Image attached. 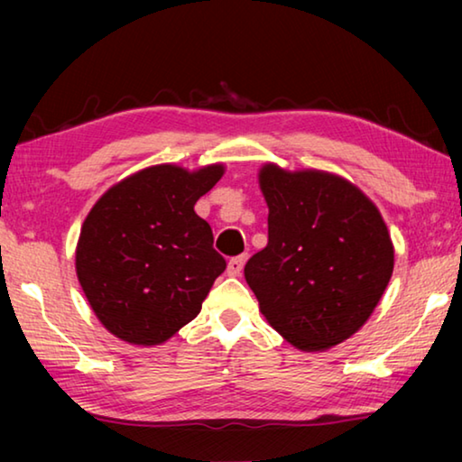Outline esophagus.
Returning a JSON list of instances; mask_svg holds the SVG:
<instances>
[{
    "instance_id": "esophagus-1",
    "label": "esophagus",
    "mask_w": 462,
    "mask_h": 462,
    "mask_svg": "<svg viewBox=\"0 0 462 462\" xmlns=\"http://www.w3.org/2000/svg\"><path fill=\"white\" fill-rule=\"evenodd\" d=\"M248 256L246 254H238V256H232L228 261V275L230 277H238L242 273V267H245Z\"/></svg>"
}]
</instances>
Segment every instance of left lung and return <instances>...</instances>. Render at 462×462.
Instances as JSON below:
<instances>
[{"label":"left lung","instance_id":"8db88e82","mask_svg":"<svg viewBox=\"0 0 462 462\" xmlns=\"http://www.w3.org/2000/svg\"><path fill=\"white\" fill-rule=\"evenodd\" d=\"M269 242L245 267L263 316L287 342L322 350L346 340L377 306L393 273L379 209L344 179L264 165Z\"/></svg>","mask_w":462,"mask_h":462}]
</instances>
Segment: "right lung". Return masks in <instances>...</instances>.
I'll use <instances>...</instances> for the list:
<instances>
[{
  "mask_svg": "<svg viewBox=\"0 0 462 462\" xmlns=\"http://www.w3.org/2000/svg\"><path fill=\"white\" fill-rule=\"evenodd\" d=\"M222 175V165L144 169L107 189L85 217L77 277L118 338L152 346L199 314L226 261L193 206Z\"/></svg>",
  "mask_w": 462,
  "mask_h": 462,
  "instance_id": "right-lung-1",
  "label": "right lung"
}]
</instances>
